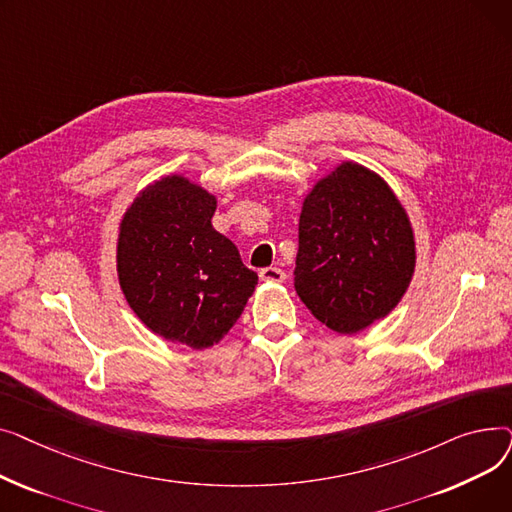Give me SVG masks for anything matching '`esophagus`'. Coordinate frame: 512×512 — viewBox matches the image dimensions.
<instances>
[{
    "mask_svg": "<svg viewBox=\"0 0 512 512\" xmlns=\"http://www.w3.org/2000/svg\"><path fill=\"white\" fill-rule=\"evenodd\" d=\"M259 278L265 282H284L286 274L280 270V267H263L259 272Z\"/></svg>",
    "mask_w": 512,
    "mask_h": 512,
    "instance_id": "1",
    "label": "esophagus"
}]
</instances>
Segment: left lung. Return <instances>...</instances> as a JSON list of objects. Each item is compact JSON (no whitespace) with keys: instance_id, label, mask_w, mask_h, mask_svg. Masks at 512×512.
Wrapping results in <instances>:
<instances>
[{"instance_id":"1","label":"left lung","mask_w":512,"mask_h":512,"mask_svg":"<svg viewBox=\"0 0 512 512\" xmlns=\"http://www.w3.org/2000/svg\"><path fill=\"white\" fill-rule=\"evenodd\" d=\"M415 272L405 207L371 170L344 161L307 195L299 220L294 288L338 334L386 317Z\"/></svg>"}]
</instances>
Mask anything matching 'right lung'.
I'll list each match as a JSON object with an SVG mask.
<instances>
[{"instance_id":"1","label":"right lung","mask_w":512,"mask_h":512,"mask_svg":"<svg viewBox=\"0 0 512 512\" xmlns=\"http://www.w3.org/2000/svg\"><path fill=\"white\" fill-rule=\"evenodd\" d=\"M215 197L166 176L134 199L118 238V278L130 309L166 340L220 342L257 286L234 242L211 226Z\"/></svg>"}]
</instances>
